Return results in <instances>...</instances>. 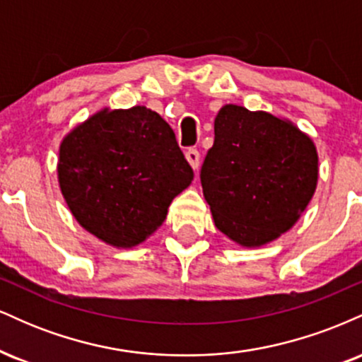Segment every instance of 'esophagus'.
I'll use <instances>...</instances> for the list:
<instances>
[{"label":"esophagus","mask_w":362,"mask_h":362,"mask_svg":"<svg viewBox=\"0 0 362 362\" xmlns=\"http://www.w3.org/2000/svg\"><path fill=\"white\" fill-rule=\"evenodd\" d=\"M185 158H187V161L190 163V167H192L194 170L199 168V165H201V153H199L197 149H195V148L187 149Z\"/></svg>","instance_id":"34e87169"}]
</instances>
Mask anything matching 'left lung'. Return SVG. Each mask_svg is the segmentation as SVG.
<instances>
[{
    "mask_svg": "<svg viewBox=\"0 0 362 362\" xmlns=\"http://www.w3.org/2000/svg\"><path fill=\"white\" fill-rule=\"evenodd\" d=\"M318 156L313 141L267 112L224 105L214 144L201 168L214 224L243 247L286 233L313 197Z\"/></svg>",
    "mask_w": 362,
    "mask_h": 362,
    "instance_id": "1",
    "label": "left lung"
}]
</instances>
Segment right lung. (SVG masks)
I'll return each instance as SVG.
<instances>
[{"mask_svg":"<svg viewBox=\"0 0 362 362\" xmlns=\"http://www.w3.org/2000/svg\"><path fill=\"white\" fill-rule=\"evenodd\" d=\"M57 173L78 223L122 248L144 242L194 178L172 127L139 105L105 109L69 132Z\"/></svg>","mask_w":362,"mask_h":362,"instance_id":"1","label":"right lung"}]
</instances>
